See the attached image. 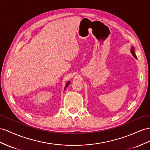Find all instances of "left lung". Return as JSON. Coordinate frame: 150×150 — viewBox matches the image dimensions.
<instances>
[{
  "label": "left lung",
  "instance_id": "1",
  "mask_svg": "<svg viewBox=\"0 0 150 150\" xmlns=\"http://www.w3.org/2000/svg\"><path fill=\"white\" fill-rule=\"evenodd\" d=\"M130 52H131V53H132V54L133 55V56H134V57H135L136 59H137V56H136V55L135 52H134V47H131V49H130Z\"/></svg>",
  "mask_w": 150,
  "mask_h": 150
}]
</instances>
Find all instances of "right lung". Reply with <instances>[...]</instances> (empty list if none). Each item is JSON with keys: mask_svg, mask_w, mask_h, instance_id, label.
I'll return each mask as SVG.
<instances>
[{"mask_svg": "<svg viewBox=\"0 0 150 150\" xmlns=\"http://www.w3.org/2000/svg\"><path fill=\"white\" fill-rule=\"evenodd\" d=\"M70 82H67V83L66 84V86H65V87H64V89H66V88L68 87V86L69 85V84H70Z\"/></svg>", "mask_w": 150, "mask_h": 150, "instance_id": "obj_1", "label": "right lung"}]
</instances>
